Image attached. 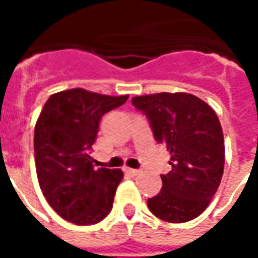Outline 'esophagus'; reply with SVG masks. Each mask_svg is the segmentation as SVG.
I'll use <instances>...</instances> for the list:
<instances>
[{"instance_id": "1", "label": "esophagus", "mask_w": 258, "mask_h": 258, "mask_svg": "<svg viewBox=\"0 0 258 258\" xmlns=\"http://www.w3.org/2000/svg\"><path fill=\"white\" fill-rule=\"evenodd\" d=\"M125 171H127L130 175H133V177H137V175H140V174L142 173V170H137V168H127Z\"/></svg>"}]
</instances>
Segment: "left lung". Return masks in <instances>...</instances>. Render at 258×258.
I'll return each mask as SVG.
<instances>
[{
    "label": "left lung",
    "instance_id": "left-lung-1",
    "mask_svg": "<svg viewBox=\"0 0 258 258\" xmlns=\"http://www.w3.org/2000/svg\"><path fill=\"white\" fill-rule=\"evenodd\" d=\"M131 102L171 155V171L160 175L162 190L148 199L149 210L167 222L194 220L209 206L224 173V135L216 112L184 92L135 96Z\"/></svg>",
    "mask_w": 258,
    "mask_h": 258
}]
</instances>
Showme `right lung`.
Returning <instances> with one entry per match:
<instances>
[{
  "instance_id": "add662e5",
  "label": "right lung",
  "mask_w": 258,
  "mask_h": 258,
  "mask_svg": "<svg viewBox=\"0 0 258 258\" xmlns=\"http://www.w3.org/2000/svg\"><path fill=\"white\" fill-rule=\"evenodd\" d=\"M128 95L107 96L83 88L49 96L34 128V157L40 188L66 221L91 225L110 213L121 170L92 166L90 151L105 113Z\"/></svg>"
}]
</instances>
